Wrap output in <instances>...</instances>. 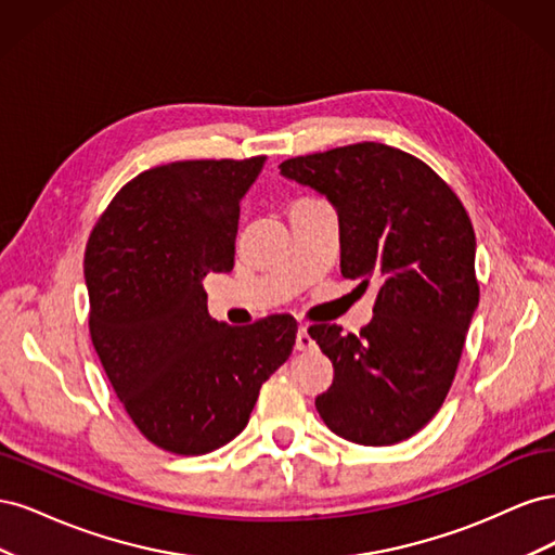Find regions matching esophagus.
<instances>
[{
	"mask_svg": "<svg viewBox=\"0 0 555 555\" xmlns=\"http://www.w3.org/2000/svg\"><path fill=\"white\" fill-rule=\"evenodd\" d=\"M296 349L298 351H314L317 349V343L312 340V335L306 326H300L296 333Z\"/></svg>",
	"mask_w": 555,
	"mask_h": 555,
	"instance_id": "1",
	"label": "esophagus"
}]
</instances>
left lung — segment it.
<instances>
[{"instance_id":"1","label":"left lung","mask_w":555,"mask_h":555,"mask_svg":"<svg viewBox=\"0 0 555 555\" xmlns=\"http://www.w3.org/2000/svg\"><path fill=\"white\" fill-rule=\"evenodd\" d=\"M280 173L338 212L343 275L379 282L359 335L308 328L333 363V384L314 408L349 442L408 440L442 408L479 304L473 222L428 164L384 143L294 157Z\"/></svg>"}]
</instances>
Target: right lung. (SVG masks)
<instances>
[{
  "label": "right lung",
  "mask_w": 555,
  "mask_h": 555,
  "mask_svg": "<svg viewBox=\"0 0 555 555\" xmlns=\"http://www.w3.org/2000/svg\"><path fill=\"white\" fill-rule=\"evenodd\" d=\"M263 162L192 159L143 171L115 194L86 247L99 361L143 438L180 456L236 438L296 343L292 314L215 322L201 284L233 268L241 198Z\"/></svg>",
  "instance_id": "right-lung-1"
}]
</instances>
